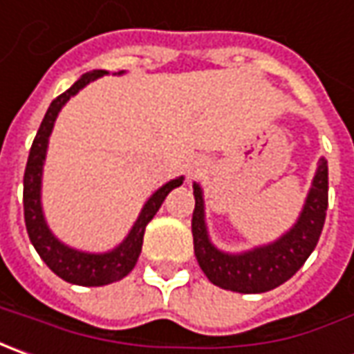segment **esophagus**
Wrapping results in <instances>:
<instances>
[{
  "label": "esophagus",
  "instance_id": "obj_1",
  "mask_svg": "<svg viewBox=\"0 0 354 354\" xmlns=\"http://www.w3.org/2000/svg\"><path fill=\"white\" fill-rule=\"evenodd\" d=\"M203 165H205V162H203L201 158H196V160H192V162L188 165V176L189 178L198 176L201 170H203Z\"/></svg>",
  "mask_w": 354,
  "mask_h": 354
}]
</instances>
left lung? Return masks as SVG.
Returning <instances> with one entry per match:
<instances>
[{
	"label": "left lung",
	"instance_id": "left-lung-1",
	"mask_svg": "<svg viewBox=\"0 0 354 354\" xmlns=\"http://www.w3.org/2000/svg\"><path fill=\"white\" fill-rule=\"evenodd\" d=\"M194 252L203 274L207 276L212 284L223 290H233L241 294H261L290 280L301 268V264L308 261L311 250L315 249L325 223L329 201L327 162L323 158L319 160L310 196L294 229H290L284 237L278 239L272 245L250 250L245 254H225L215 249L205 233L203 200L198 184H194Z\"/></svg>",
	"mask_w": 354,
	"mask_h": 354
}]
</instances>
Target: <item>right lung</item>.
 <instances>
[{
	"instance_id": "add662e5",
	"label": "right lung",
	"mask_w": 354,
	"mask_h": 354,
	"mask_svg": "<svg viewBox=\"0 0 354 354\" xmlns=\"http://www.w3.org/2000/svg\"><path fill=\"white\" fill-rule=\"evenodd\" d=\"M104 74L105 70H93L90 74H84L70 90L60 93L50 104L41 127L37 131V137L32 140L27 168H25V178H23L25 227H27L32 247L37 249L39 257L46 262V266L56 276H60L70 284H78V286H105V284H111V282L121 280L123 276H127L133 270V266L137 264L140 249H142L145 229L149 225V221L156 215L158 207L162 205V201L168 196V192L182 184V178H176V180L165 184L156 194H153V198L145 203L129 237L111 252L88 254V252L68 249L60 241H56L55 235L48 231V227L44 223L43 209H41V174H43L44 154H46L50 131H53L55 119L58 111L62 109V105L66 104L74 93H78V90H82L86 84H90L92 80L100 78Z\"/></svg>"
}]
</instances>
